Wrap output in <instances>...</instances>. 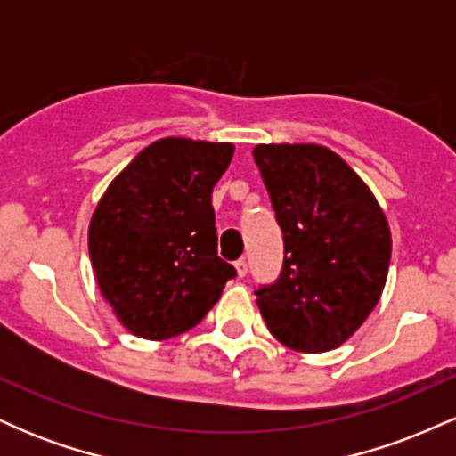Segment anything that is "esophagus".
Segmentation results:
<instances>
[{"mask_svg": "<svg viewBox=\"0 0 456 456\" xmlns=\"http://www.w3.org/2000/svg\"><path fill=\"white\" fill-rule=\"evenodd\" d=\"M235 270H238V276H246V272H248V264H246L244 257L235 261Z\"/></svg>", "mask_w": 456, "mask_h": 456, "instance_id": "34e87169", "label": "esophagus"}]
</instances>
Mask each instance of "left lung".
I'll return each instance as SVG.
<instances>
[{
  "label": "left lung",
  "mask_w": 456,
  "mask_h": 456,
  "mask_svg": "<svg viewBox=\"0 0 456 456\" xmlns=\"http://www.w3.org/2000/svg\"><path fill=\"white\" fill-rule=\"evenodd\" d=\"M282 232L279 279L259 285L257 306L276 341L305 354L338 347L384 291L390 229L373 192L322 145L253 150Z\"/></svg>",
  "instance_id": "1"
}]
</instances>
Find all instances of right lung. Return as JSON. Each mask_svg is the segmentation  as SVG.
Segmentation results:
<instances>
[{"label": "right lung", "instance_id": "right-lung-1", "mask_svg": "<svg viewBox=\"0 0 456 456\" xmlns=\"http://www.w3.org/2000/svg\"><path fill=\"white\" fill-rule=\"evenodd\" d=\"M232 156V143L154 141L98 203L87 235L94 274L137 337L165 341L195 328L238 274L218 257L212 208Z\"/></svg>", "mask_w": 456, "mask_h": 456}]
</instances>
